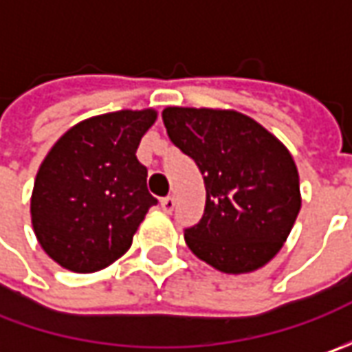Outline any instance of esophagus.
<instances>
[{"instance_id": "34e87169", "label": "esophagus", "mask_w": 352, "mask_h": 352, "mask_svg": "<svg viewBox=\"0 0 352 352\" xmlns=\"http://www.w3.org/2000/svg\"><path fill=\"white\" fill-rule=\"evenodd\" d=\"M160 206H162V210L166 211V213H172V211H174V208H176V197H174V196L162 197Z\"/></svg>"}]
</instances>
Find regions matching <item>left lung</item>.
I'll use <instances>...</instances> for the list:
<instances>
[{"mask_svg": "<svg viewBox=\"0 0 352 352\" xmlns=\"http://www.w3.org/2000/svg\"><path fill=\"white\" fill-rule=\"evenodd\" d=\"M162 121L206 184V211L186 229V245L225 274L263 268L284 247L302 208L290 151L235 109L166 107Z\"/></svg>", "mask_w": 352, "mask_h": 352, "instance_id": "1", "label": "left lung"}]
</instances>
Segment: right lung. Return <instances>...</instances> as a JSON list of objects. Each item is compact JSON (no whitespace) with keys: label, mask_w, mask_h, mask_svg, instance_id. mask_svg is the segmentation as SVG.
<instances>
[{"label":"right lung","mask_w":352,"mask_h":352,"mask_svg":"<svg viewBox=\"0 0 352 352\" xmlns=\"http://www.w3.org/2000/svg\"><path fill=\"white\" fill-rule=\"evenodd\" d=\"M155 109H121L70 127L41 162L31 196L38 245L62 268L88 274L121 258L156 197L137 160Z\"/></svg>","instance_id":"obj_1"}]
</instances>
